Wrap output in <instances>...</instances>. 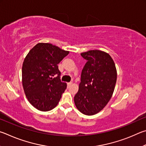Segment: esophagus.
<instances>
[{"label": "esophagus", "mask_w": 146, "mask_h": 146, "mask_svg": "<svg viewBox=\"0 0 146 146\" xmlns=\"http://www.w3.org/2000/svg\"><path fill=\"white\" fill-rule=\"evenodd\" d=\"M72 83H71V82L70 83H67V86H70V85H72Z\"/></svg>", "instance_id": "obj_1"}]
</instances>
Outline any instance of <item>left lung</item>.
<instances>
[{"instance_id":"left-lung-1","label":"left lung","mask_w":146,"mask_h":146,"mask_svg":"<svg viewBox=\"0 0 146 146\" xmlns=\"http://www.w3.org/2000/svg\"><path fill=\"white\" fill-rule=\"evenodd\" d=\"M81 55L87 61L74 100L80 112L93 115L101 111L110 100L117 81V69L110 55L104 51L90 50Z\"/></svg>"}]
</instances>
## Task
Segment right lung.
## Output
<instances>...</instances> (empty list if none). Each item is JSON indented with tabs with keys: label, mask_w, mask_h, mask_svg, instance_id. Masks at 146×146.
Here are the masks:
<instances>
[{
	"label": "right lung",
	"mask_w": 146,
	"mask_h": 146,
	"mask_svg": "<svg viewBox=\"0 0 146 146\" xmlns=\"http://www.w3.org/2000/svg\"><path fill=\"white\" fill-rule=\"evenodd\" d=\"M68 53L51 43H38L25 56L22 70L23 88L27 100L38 110L54 108L66 90L67 85L60 81L58 64Z\"/></svg>",
	"instance_id": "right-lung-1"
}]
</instances>
